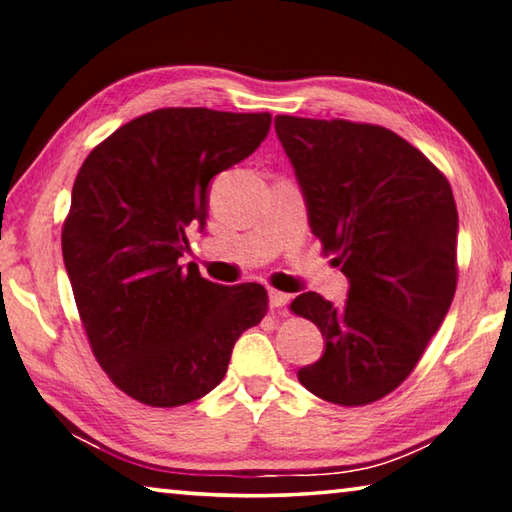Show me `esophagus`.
Segmentation results:
<instances>
[{
  "mask_svg": "<svg viewBox=\"0 0 512 512\" xmlns=\"http://www.w3.org/2000/svg\"><path fill=\"white\" fill-rule=\"evenodd\" d=\"M288 297L286 293H280V291H268V304H271V311H282L284 306L288 304Z\"/></svg>",
  "mask_w": 512,
  "mask_h": 512,
  "instance_id": "34e87169",
  "label": "esophagus"
}]
</instances>
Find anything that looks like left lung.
<instances>
[{
    "mask_svg": "<svg viewBox=\"0 0 512 512\" xmlns=\"http://www.w3.org/2000/svg\"><path fill=\"white\" fill-rule=\"evenodd\" d=\"M306 215L349 280L347 302L297 295L324 338L297 371L311 394L367 405L412 374L457 291L459 215L445 176L394 132L349 120L275 116Z\"/></svg>",
    "mask_w": 512,
    "mask_h": 512,
    "instance_id": "8db88e82",
    "label": "left lung"
}]
</instances>
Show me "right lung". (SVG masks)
<instances>
[{"label":"right lung","instance_id":"add662e5","mask_svg":"<svg viewBox=\"0 0 512 512\" xmlns=\"http://www.w3.org/2000/svg\"><path fill=\"white\" fill-rule=\"evenodd\" d=\"M271 114L167 107L116 129L76 176L62 257L80 320L118 389L152 407L212 392L241 333L262 322V284L183 268L185 230L208 217L210 181L248 159Z\"/></svg>","mask_w":512,"mask_h":512}]
</instances>
